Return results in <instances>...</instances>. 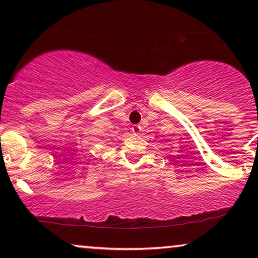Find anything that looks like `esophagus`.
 <instances>
[{"mask_svg": "<svg viewBox=\"0 0 258 258\" xmlns=\"http://www.w3.org/2000/svg\"><path fill=\"white\" fill-rule=\"evenodd\" d=\"M141 130H142V128H141L140 124H134L132 126V132L134 134H139V133H141Z\"/></svg>", "mask_w": 258, "mask_h": 258, "instance_id": "1", "label": "esophagus"}]
</instances>
